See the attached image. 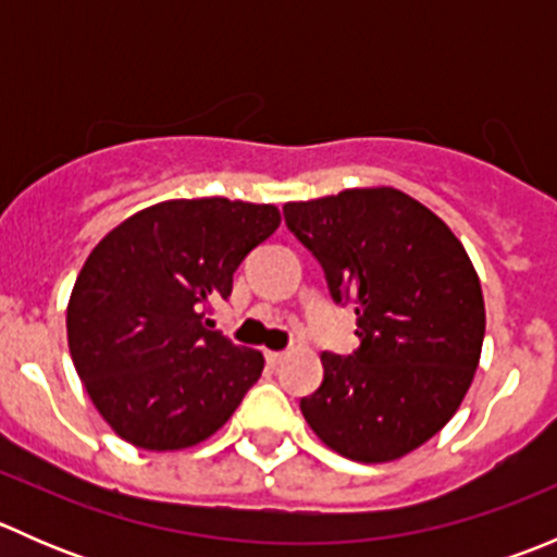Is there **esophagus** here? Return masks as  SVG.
<instances>
[{"label":"esophagus","mask_w":557,"mask_h":557,"mask_svg":"<svg viewBox=\"0 0 557 557\" xmlns=\"http://www.w3.org/2000/svg\"><path fill=\"white\" fill-rule=\"evenodd\" d=\"M285 358V352H274V350H267V363H272V367H277L280 361Z\"/></svg>","instance_id":"34e87169"}]
</instances>
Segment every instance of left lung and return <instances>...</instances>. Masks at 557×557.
I'll return each mask as SVG.
<instances>
[{"instance_id":"left-lung-1","label":"left lung","mask_w":557,"mask_h":557,"mask_svg":"<svg viewBox=\"0 0 557 557\" xmlns=\"http://www.w3.org/2000/svg\"><path fill=\"white\" fill-rule=\"evenodd\" d=\"M283 212L334 301L356 307L361 339L347 358L320 356L323 383L301 398V414L345 458H404L450 423L474 380L485 336L474 263L440 215L391 185Z\"/></svg>"}]
</instances>
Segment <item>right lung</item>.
<instances>
[{
    "instance_id": "obj_1",
    "label": "right lung",
    "mask_w": 557,
    "mask_h": 557,
    "mask_svg": "<svg viewBox=\"0 0 557 557\" xmlns=\"http://www.w3.org/2000/svg\"><path fill=\"white\" fill-rule=\"evenodd\" d=\"M280 226L274 205L223 196L134 212L83 263L66 305L72 363L128 445L185 450L210 440L261 377L263 356L205 325L243 258Z\"/></svg>"
}]
</instances>
